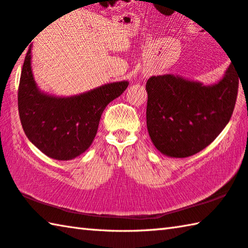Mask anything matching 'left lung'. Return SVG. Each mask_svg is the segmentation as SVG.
<instances>
[{
	"mask_svg": "<svg viewBox=\"0 0 248 248\" xmlns=\"http://www.w3.org/2000/svg\"><path fill=\"white\" fill-rule=\"evenodd\" d=\"M238 78L232 63L212 85L173 74L151 76L146 117L155 148L168 157L186 158L210 145L231 119Z\"/></svg>",
	"mask_w": 248,
	"mask_h": 248,
	"instance_id": "1",
	"label": "left lung"
}]
</instances>
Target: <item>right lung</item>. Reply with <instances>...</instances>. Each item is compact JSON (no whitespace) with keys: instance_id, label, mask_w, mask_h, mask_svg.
I'll return each mask as SVG.
<instances>
[{"instance_id":"obj_1","label":"right lung","mask_w":248,"mask_h":248,"mask_svg":"<svg viewBox=\"0 0 248 248\" xmlns=\"http://www.w3.org/2000/svg\"><path fill=\"white\" fill-rule=\"evenodd\" d=\"M127 86V80L108 82L69 97L43 93L33 78L30 46L18 88V111L26 136L52 159L76 158L93 144L104 108Z\"/></svg>"}]
</instances>
